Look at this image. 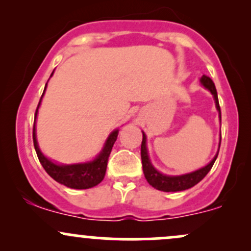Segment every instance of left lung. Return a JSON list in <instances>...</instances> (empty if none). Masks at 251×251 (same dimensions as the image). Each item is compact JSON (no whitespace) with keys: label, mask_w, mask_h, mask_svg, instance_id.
Here are the masks:
<instances>
[{"label":"left lung","mask_w":251,"mask_h":251,"mask_svg":"<svg viewBox=\"0 0 251 251\" xmlns=\"http://www.w3.org/2000/svg\"><path fill=\"white\" fill-rule=\"evenodd\" d=\"M201 85L203 86L206 90H208L213 96L214 99L215 107H217L218 112H219V121L222 123V112H220V106H219V100H218V94L217 90H215L214 82L212 81L211 77L206 76V75H202L200 79ZM220 140H222V134H220ZM220 147V142H219ZM219 147H218L217 154L214 155V158L207 164L203 168L195 170V171L189 172V174L184 175H177V176H171V175H164L161 172H159L157 169L153 166V164L151 163L150 155H148V150H147V137L146 134L142 131V144H141V160H142V170H144V175L146 177L147 182L152 185L155 189L160 191H182L187 190L189 188L194 187L195 184H198L201 179H203V177L206 176L209 172V170L212 169L213 164H214L215 159L218 157V153H219Z\"/></svg>","instance_id":"obj_1"}]
</instances>
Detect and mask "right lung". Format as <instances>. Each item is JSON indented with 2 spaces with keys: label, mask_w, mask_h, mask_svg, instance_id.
<instances>
[{
  "label": "right lung",
  "mask_w": 251,
  "mask_h": 251,
  "mask_svg": "<svg viewBox=\"0 0 251 251\" xmlns=\"http://www.w3.org/2000/svg\"><path fill=\"white\" fill-rule=\"evenodd\" d=\"M52 74L53 72L51 73L50 77L52 76ZM47 86L48 82L45 85L44 92H43L42 98L39 100L38 107L36 110L33 126V145L40 164H42L45 171L48 172V175L50 177H52L56 182L61 183V184L66 185L68 188H72V189H90V188L96 187V185H98L104 179L105 172H106L107 160H109L110 153H111L115 141L117 140L118 129H115V130H112L110 133V135L107 136L101 151L93 160L76 164H58L52 161L47 155L43 154V152L40 151L36 134L37 115H38V109L40 106V103H42L43 97H44Z\"/></svg>",
  "instance_id": "right-lung-1"
}]
</instances>
